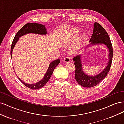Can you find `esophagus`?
Listing matches in <instances>:
<instances>
[{
  "label": "esophagus",
  "mask_w": 124,
  "mask_h": 124,
  "mask_svg": "<svg viewBox=\"0 0 124 124\" xmlns=\"http://www.w3.org/2000/svg\"><path fill=\"white\" fill-rule=\"evenodd\" d=\"M63 61H64L65 62L68 63L71 61L70 58L68 57V56H66V57L64 58V59H63Z\"/></svg>",
  "instance_id": "34e87169"
}]
</instances>
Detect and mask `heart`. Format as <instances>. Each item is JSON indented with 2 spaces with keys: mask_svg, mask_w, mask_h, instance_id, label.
Segmentation results:
<instances>
[{
  "mask_svg": "<svg viewBox=\"0 0 124 124\" xmlns=\"http://www.w3.org/2000/svg\"><path fill=\"white\" fill-rule=\"evenodd\" d=\"M78 34H79V31H78V30H73L72 32L70 33V35H69L68 36V37L65 39L64 41V44L66 45H68L72 42H73V41L77 38ZM82 38L81 37H78L76 41H75V42L73 46L71 47V52H73V53L77 52L81 48L82 46Z\"/></svg>",
  "mask_w": 124,
  "mask_h": 124,
  "instance_id": "heart-1",
  "label": "heart"
}]
</instances>
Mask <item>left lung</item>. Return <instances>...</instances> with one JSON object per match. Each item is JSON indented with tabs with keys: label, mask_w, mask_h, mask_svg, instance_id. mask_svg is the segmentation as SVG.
<instances>
[{
	"label": "left lung",
	"mask_w": 124,
	"mask_h": 124,
	"mask_svg": "<svg viewBox=\"0 0 124 124\" xmlns=\"http://www.w3.org/2000/svg\"><path fill=\"white\" fill-rule=\"evenodd\" d=\"M91 44H104L109 48V61L104 70L98 75L89 76L86 75L82 70L81 61V55H78L73 58L76 67L75 78L80 85L85 87H92L98 85L107 76L110 71L113 58V47L110 38L107 32L100 24L96 22L93 26V31L90 40Z\"/></svg>",
	"instance_id": "left-lung-1"
}]
</instances>
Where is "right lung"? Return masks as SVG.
I'll return each instance as SVG.
<instances>
[{"mask_svg":"<svg viewBox=\"0 0 124 124\" xmlns=\"http://www.w3.org/2000/svg\"><path fill=\"white\" fill-rule=\"evenodd\" d=\"M28 33H38V34L41 35H46V29L45 27V26L41 25L38 23H29L25 24L23 27L20 29L16 34L13 40L12 41V44L11 46V56L12 57V53L13 48H14L15 44L17 42L20 37ZM60 62L59 59H56L55 61L52 62L50 64L48 68L46 71V74L44 75V77L43 79L41 80L40 81L37 82L35 84H29L26 83L23 81H22L20 78L18 79L26 87H27L31 89H37L42 87L45 85L46 84L48 81L50 80V78L52 76V73L53 72V71L55 67L57 66Z\"/></svg>","mask_w":124,"mask_h":124,"instance_id":"obj_1","label":"right lung"}]
</instances>
